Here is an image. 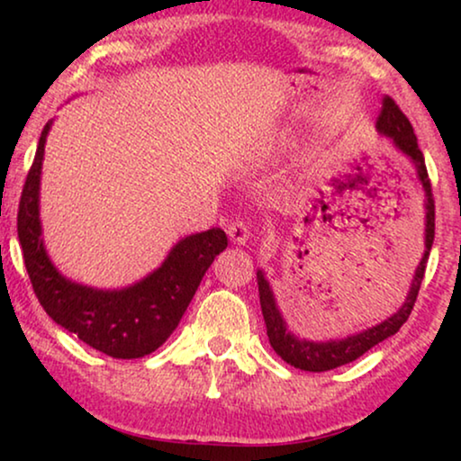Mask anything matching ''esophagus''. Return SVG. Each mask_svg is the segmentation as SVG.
Returning a JSON list of instances; mask_svg holds the SVG:
<instances>
[{"label":"esophagus","mask_w":461,"mask_h":461,"mask_svg":"<svg viewBox=\"0 0 461 461\" xmlns=\"http://www.w3.org/2000/svg\"><path fill=\"white\" fill-rule=\"evenodd\" d=\"M226 232H229L232 243L245 245V243H248V239H249V224L245 222V220H235V222L229 224V230H226Z\"/></svg>","instance_id":"1"}]
</instances>
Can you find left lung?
Listing matches in <instances>:
<instances>
[{"instance_id": "1", "label": "left lung", "mask_w": 461, "mask_h": 461, "mask_svg": "<svg viewBox=\"0 0 461 461\" xmlns=\"http://www.w3.org/2000/svg\"><path fill=\"white\" fill-rule=\"evenodd\" d=\"M377 130L382 134L390 136L396 144V149L402 150L407 157H411L415 167H418V176L421 180V186L426 191V254L421 258L418 270H415L411 292H409L405 304L399 312H394L393 317L384 321V323L371 327V330L357 333V336H350L346 339H339V342H306V339L294 338L292 333L287 331L285 321L281 319L279 308L275 304L273 292H270L268 281L264 279L262 270H258V292H260V306H262V317L264 323H267V333L270 339V346H273L276 355H279L283 361L294 365L295 369L302 371H330L336 369L339 365L352 363L355 358L363 357L369 348H374L375 344L384 342V339L394 336L396 331L401 330V325L409 319V314L413 311L415 300H418V292L421 285V279H424L426 273V262L428 254L432 249L434 241V197H432V185L430 178H428V169L424 161V153H421L418 147V138L413 134L411 123L405 113L399 109V104L394 103L390 96L382 98V109L380 115H377Z\"/></svg>"}]
</instances>
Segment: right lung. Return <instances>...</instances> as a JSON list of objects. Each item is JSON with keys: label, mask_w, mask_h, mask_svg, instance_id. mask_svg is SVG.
<instances>
[{"label": "right lung", "mask_w": 461, "mask_h": 461, "mask_svg": "<svg viewBox=\"0 0 461 461\" xmlns=\"http://www.w3.org/2000/svg\"><path fill=\"white\" fill-rule=\"evenodd\" d=\"M50 123L18 203V241L31 285L50 317L81 342L113 358H140L159 348L178 327L205 270L226 249L222 229L197 232L176 245L167 260L147 279L122 292H98L59 275L46 256L40 226V174Z\"/></svg>", "instance_id": "1"}]
</instances>
